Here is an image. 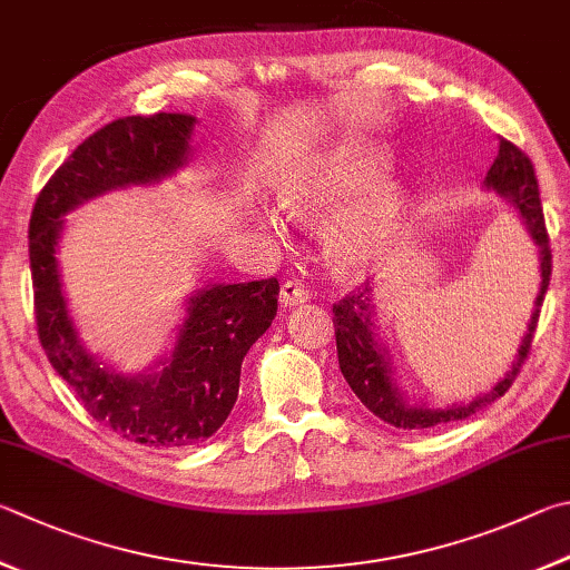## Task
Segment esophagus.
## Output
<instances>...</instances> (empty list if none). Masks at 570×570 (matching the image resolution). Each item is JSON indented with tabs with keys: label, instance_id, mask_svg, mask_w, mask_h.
Returning a JSON list of instances; mask_svg holds the SVG:
<instances>
[{
	"label": "esophagus",
	"instance_id": "1",
	"mask_svg": "<svg viewBox=\"0 0 570 570\" xmlns=\"http://www.w3.org/2000/svg\"><path fill=\"white\" fill-rule=\"evenodd\" d=\"M278 298H282L284 306H296V304H304L308 298V288L302 284V282H294V278H288V282L282 284V294H278Z\"/></svg>",
	"mask_w": 570,
	"mask_h": 570
}]
</instances>
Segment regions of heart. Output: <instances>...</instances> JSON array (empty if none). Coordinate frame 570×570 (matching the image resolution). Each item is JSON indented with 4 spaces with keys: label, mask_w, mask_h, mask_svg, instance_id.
Here are the masks:
<instances>
[{
    "label": "heart",
    "mask_w": 570,
    "mask_h": 570,
    "mask_svg": "<svg viewBox=\"0 0 570 570\" xmlns=\"http://www.w3.org/2000/svg\"><path fill=\"white\" fill-rule=\"evenodd\" d=\"M379 154L368 149L341 151L324 164L296 174L282 189V206L294 216H318L351 196L368 189L379 179ZM409 219V196L396 184H381L358 199L351 209L336 214L326 224L324 242L336 266L346 272H361L376 264L403 232ZM268 229L278 234L274 219L266 222Z\"/></svg>",
    "instance_id": "obj_1"
}]
</instances>
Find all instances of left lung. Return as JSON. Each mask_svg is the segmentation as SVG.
I'll use <instances>...</instances> for the list:
<instances>
[{
  "label": "left lung",
  "mask_w": 570,
  "mask_h": 570,
  "mask_svg": "<svg viewBox=\"0 0 570 570\" xmlns=\"http://www.w3.org/2000/svg\"><path fill=\"white\" fill-rule=\"evenodd\" d=\"M483 184L485 189L495 191L513 204V209L519 212L523 226L529 229L533 244L538 246V258H541V292L535 296L529 331H525L521 348L519 354H515L511 368L505 371V376L499 381V384L481 393V396H475L465 403H453V406H443V409L413 406V403L403 399L399 386L393 384L386 348L379 344V336L374 331L376 328L374 294H371L374 288L368 284L358 286L356 292H351L348 296L341 298L338 304H334V328H336V351H338L341 374H344L351 391L356 393L361 403H364L371 413H376L381 421H386L396 429L421 431V429L441 426V423H449V421L469 419L471 413L485 409L495 399H501L503 393L511 389L515 376L521 374V366L525 364V358H529L538 316H541L546 288H548V282H551V244H548L543 206H541V196H538L533 164L513 141L501 139L499 157L493 159Z\"/></svg>",
  "instance_id": "left-lung-1"
}]
</instances>
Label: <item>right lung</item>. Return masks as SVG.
I'll list each match as a JSON object with an SVG mask.
<instances>
[{
  "instance_id": "right-lung-1",
  "label": "right lung",
  "mask_w": 570,
  "mask_h": 570,
  "mask_svg": "<svg viewBox=\"0 0 570 570\" xmlns=\"http://www.w3.org/2000/svg\"><path fill=\"white\" fill-rule=\"evenodd\" d=\"M191 114L121 117L91 134L51 174L29 219V266L41 348L85 409L121 439L181 449L214 436L239 396L242 361L272 326L278 282L212 284L189 298L171 356L154 374L124 376L87 354L61 294V216L81 202L134 184H154L189 157Z\"/></svg>"
}]
</instances>
